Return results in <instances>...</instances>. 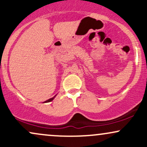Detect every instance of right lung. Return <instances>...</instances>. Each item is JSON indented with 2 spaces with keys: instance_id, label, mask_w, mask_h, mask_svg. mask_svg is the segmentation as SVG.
<instances>
[{
  "instance_id": "1",
  "label": "right lung",
  "mask_w": 147,
  "mask_h": 147,
  "mask_svg": "<svg viewBox=\"0 0 147 147\" xmlns=\"http://www.w3.org/2000/svg\"><path fill=\"white\" fill-rule=\"evenodd\" d=\"M55 96H56V95H55ZM55 97H52V98H50V99H49L48 100L45 101V102H51V101L53 100L54 98H55Z\"/></svg>"
}]
</instances>
